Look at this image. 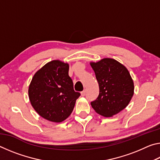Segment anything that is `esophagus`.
<instances>
[{
	"label": "esophagus",
	"mask_w": 160,
	"mask_h": 160,
	"mask_svg": "<svg viewBox=\"0 0 160 160\" xmlns=\"http://www.w3.org/2000/svg\"><path fill=\"white\" fill-rule=\"evenodd\" d=\"M85 94H86V91H85V90H83L82 92H81V95H82V97H84L85 95Z\"/></svg>",
	"instance_id": "esophagus-1"
}]
</instances>
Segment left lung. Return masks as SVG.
<instances>
[{"label":"left lung","mask_w":160,"mask_h":160,"mask_svg":"<svg viewBox=\"0 0 160 160\" xmlns=\"http://www.w3.org/2000/svg\"><path fill=\"white\" fill-rule=\"evenodd\" d=\"M99 84L97 98L91 102L99 114L110 117L128 106L134 93V85L126 68L112 58L90 63Z\"/></svg>","instance_id":"obj_1"}]
</instances>
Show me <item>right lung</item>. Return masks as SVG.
<instances>
[{"mask_svg": "<svg viewBox=\"0 0 160 160\" xmlns=\"http://www.w3.org/2000/svg\"><path fill=\"white\" fill-rule=\"evenodd\" d=\"M69 66L58 60L48 62L34 74L29 87L32 106L48 121L59 123L71 114L80 93L73 89Z\"/></svg>", "mask_w": 160, "mask_h": 160, "instance_id": "obj_1", "label": "right lung"}]
</instances>
